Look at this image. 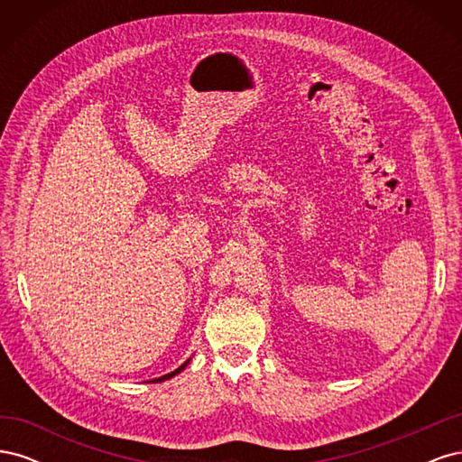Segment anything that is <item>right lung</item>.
<instances>
[{"label":"right lung","mask_w":462,"mask_h":462,"mask_svg":"<svg viewBox=\"0 0 462 462\" xmlns=\"http://www.w3.org/2000/svg\"><path fill=\"white\" fill-rule=\"evenodd\" d=\"M190 362V358L187 360V362H183V365H180L177 370H173V372H170V374H165V375H162V377H156V380H152V383H158V382H165V380H170V377H173V375H177V374H180L183 372L185 368H187V365Z\"/></svg>","instance_id":"add662e5"}]
</instances>
